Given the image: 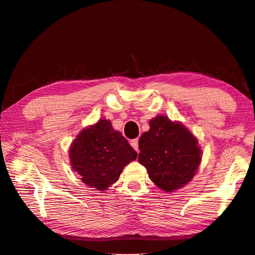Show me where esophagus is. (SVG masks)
I'll return each instance as SVG.
<instances>
[{
    "mask_svg": "<svg viewBox=\"0 0 255 255\" xmlns=\"http://www.w3.org/2000/svg\"><path fill=\"white\" fill-rule=\"evenodd\" d=\"M130 145L133 146V149L134 150H136L137 152L139 151V148H138V139L136 138V139H133V140H130Z\"/></svg>",
    "mask_w": 255,
    "mask_h": 255,
    "instance_id": "1",
    "label": "esophagus"
}]
</instances>
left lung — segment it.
Masks as SVG:
<instances>
[{
    "label": "left lung",
    "mask_w": 255,
    "mask_h": 255,
    "mask_svg": "<svg viewBox=\"0 0 255 255\" xmlns=\"http://www.w3.org/2000/svg\"><path fill=\"white\" fill-rule=\"evenodd\" d=\"M149 125L139 139L138 161L157 187L166 192L179 189L191 181L201 161L198 141L183 125L165 116Z\"/></svg>",
    "instance_id": "1"
}]
</instances>
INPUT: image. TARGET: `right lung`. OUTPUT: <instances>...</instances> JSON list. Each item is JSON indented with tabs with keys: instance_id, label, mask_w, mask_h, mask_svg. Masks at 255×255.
Listing matches in <instances>:
<instances>
[{
	"instance_id": "1",
	"label": "right lung",
	"mask_w": 255,
	"mask_h": 255,
	"mask_svg": "<svg viewBox=\"0 0 255 255\" xmlns=\"http://www.w3.org/2000/svg\"><path fill=\"white\" fill-rule=\"evenodd\" d=\"M69 155L71 166L82 181L98 190H106L117 182L123 168L136 159L137 153L111 121L99 120L83 129L72 142Z\"/></svg>"
}]
</instances>
